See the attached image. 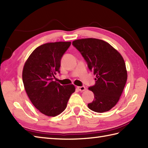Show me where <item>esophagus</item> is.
<instances>
[{
	"label": "esophagus",
	"mask_w": 148,
	"mask_h": 148,
	"mask_svg": "<svg viewBox=\"0 0 148 148\" xmlns=\"http://www.w3.org/2000/svg\"><path fill=\"white\" fill-rule=\"evenodd\" d=\"M77 88L79 90V91H80V92H83V91H84L86 90V88L84 86H77Z\"/></svg>",
	"instance_id": "1"
}]
</instances>
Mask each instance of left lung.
<instances>
[{
  "mask_svg": "<svg viewBox=\"0 0 148 148\" xmlns=\"http://www.w3.org/2000/svg\"><path fill=\"white\" fill-rule=\"evenodd\" d=\"M96 75L95 83L88 88L94 94L88 107L97 112L109 111L119 99L127 80V72L122 56L109 43L88 38L72 42Z\"/></svg>",
  "mask_w": 148,
  "mask_h": 148,
  "instance_id": "1",
  "label": "left lung"
}]
</instances>
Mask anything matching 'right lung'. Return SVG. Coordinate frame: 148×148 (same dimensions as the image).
Here are the masks:
<instances>
[{
    "instance_id": "add662e5",
    "label": "right lung",
    "mask_w": 148,
    "mask_h": 148,
    "mask_svg": "<svg viewBox=\"0 0 148 148\" xmlns=\"http://www.w3.org/2000/svg\"><path fill=\"white\" fill-rule=\"evenodd\" d=\"M71 42L44 44L34 50L24 65L22 79L30 101L39 111L48 116L60 114L75 92L73 84L60 85L54 79L60 73L63 55Z\"/></svg>"
}]
</instances>
